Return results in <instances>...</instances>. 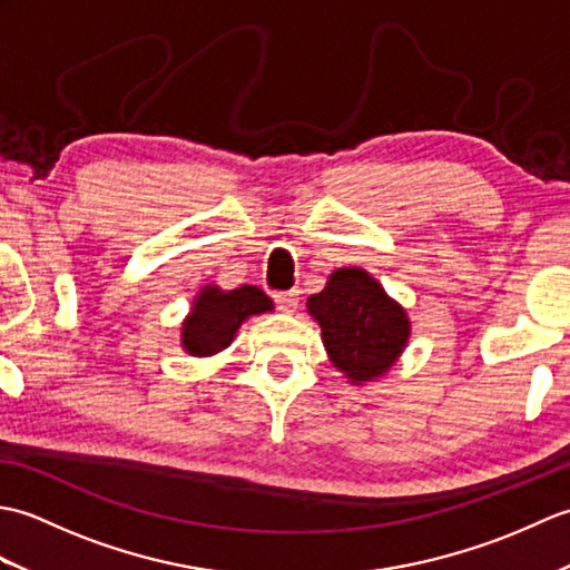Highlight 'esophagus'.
I'll return each mask as SVG.
<instances>
[{"label": "esophagus", "mask_w": 570, "mask_h": 570, "mask_svg": "<svg viewBox=\"0 0 570 570\" xmlns=\"http://www.w3.org/2000/svg\"><path fill=\"white\" fill-rule=\"evenodd\" d=\"M276 306L284 313H294L298 308V292H286V294H276L274 296Z\"/></svg>", "instance_id": "1"}]
</instances>
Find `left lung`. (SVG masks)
<instances>
[{
  "label": "left lung",
  "instance_id": "obj_1",
  "mask_svg": "<svg viewBox=\"0 0 570 570\" xmlns=\"http://www.w3.org/2000/svg\"><path fill=\"white\" fill-rule=\"evenodd\" d=\"M306 308L321 325L331 365L350 384L380 382L409 345L406 308L362 266L335 269L323 292L306 301Z\"/></svg>",
  "mask_w": 570,
  "mask_h": 570
}]
</instances>
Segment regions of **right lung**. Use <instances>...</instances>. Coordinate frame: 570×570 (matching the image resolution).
Here are the masks:
<instances>
[{"label":"right lung","instance_id":"obj_1","mask_svg":"<svg viewBox=\"0 0 570 570\" xmlns=\"http://www.w3.org/2000/svg\"><path fill=\"white\" fill-rule=\"evenodd\" d=\"M272 311L274 301L257 286L242 284L225 292L217 284H205L180 323V347L190 357H213L233 345L242 323Z\"/></svg>","mask_w":570,"mask_h":570}]
</instances>
